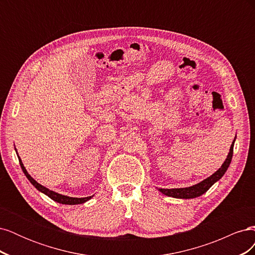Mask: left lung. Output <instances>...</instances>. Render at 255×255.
<instances>
[{
	"label": "left lung",
	"mask_w": 255,
	"mask_h": 255,
	"mask_svg": "<svg viewBox=\"0 0 255 255\" xmlns=\"http://www.w3.org/2000/svg\"><path fill=\"white\" fill-rule=\"evenodd\" d=\"M235 138H234L232 144H231L230 152L225 160V163L222 164V166L218 169L217 171L213 173L211 176H208L207 179H205L204 181L200 182L196 185H192V186H190V187L171 188V189L158 188V190L161 192V194H164L168 197L179 198V199H192V198H197V197L202 196L204 192H206L208 189H210L216 182L219 181L223 176V174H225L226 171L228 170V168L231 164V160H232V156H233V148H234Z\"/></svg>",
	"instance_id": "1"
}]
</instances>
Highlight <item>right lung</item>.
Segmentation results:
<instances>
[{
	"label": "right lung",
	"mask_w": 255,
	"mask_h": 255,
	"mask_svg": "<svg viewBox=\"0 0 255 255\" xmlns=\"http://www.w3.org/2000/svg\"><path fill=\"white\" fill-rule=\"evenodd\" d=\"M18 154V153H17ZM19 158V163H20V166L22 168L23 172H24L25 176L28 179V181L32 183L34 186L39 190L41 192H43L44 195H47L49 198H51L52 200H54V201H56L58 203H61V204H69V205H74V204H82V203H85L86 201H88V200H90L94 196H90V197H86V198H73V197H68V196H64V195H60V194H57V192L53 191V190H50L49 188L42 186L41 184H39L38 182H36L32 176H30L28 174V172L26 171L25 167L23 166V163L21 158L18 156Z\"/></svg>",
	"instance_id": "add662e5"
}]
</instances>
